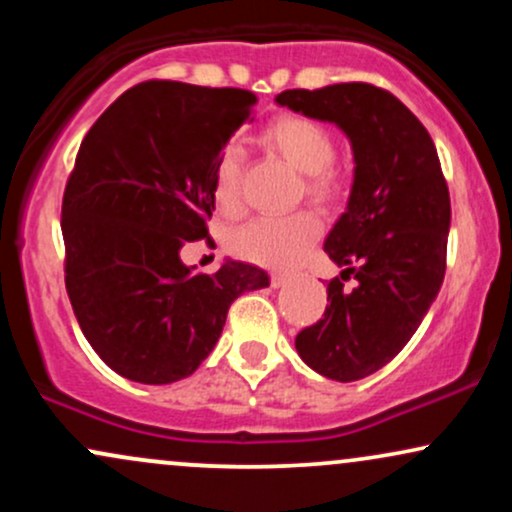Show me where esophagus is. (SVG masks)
Returning a JSON list of instances; mask_svg holds the SVG:
<instances>
[{
    "label": "esophagus",
    "instance_id": "obj_1",
    "mask_svg": "<svg viewBox=\"0 0 512 512\" xmlns=\"http://www.w3.org/2000/svg\"><path fill=\"white\" fill-rule=\"evenodd\" d=\"M286 281H289V274H284V272H272V286H274V289H279V286H284Z\"/></svg>",
    "mask_w": 512,
    "mask_h": 512
}]
</instances>
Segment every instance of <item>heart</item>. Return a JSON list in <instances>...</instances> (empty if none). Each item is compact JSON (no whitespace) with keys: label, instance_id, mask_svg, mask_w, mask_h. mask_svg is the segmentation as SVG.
I'll return each instance as SVG.
<instances>
[{"label":"heart","instance_id":"obj_1","mask_svg":"<svg viewBox=\"0 0 512 512\" xmlns=\"http://www.w3.org/2000/svg\"><path fill=\"white\" fill-rule=\"evenodd\" d=\"M264 139L298 173L310 175L308 187L315 197H332L339 190V175L332 168L334 137L320 122L303 115H284L264 132ZM214 202L223 214L240 209V151L228 146L214 168ZM320 233V219L310 211L284 216V219H252L228 238L233 255L260 267H289Z\"/></svg>","mask_w":512,"mask_h":512}]
</instances>
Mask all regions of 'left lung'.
<instances>
[{"label": "left lung", "mask_w": 512, "mask_h": 512, "mask_svg": "<svg viewBox=\"0 0 512 512\" xmlns=\"http://www.w3.org/2000/svg\"><path fill=\"white\" fill-rule=\"evenodd\" d=\"M274 101L337 125L354 151L349 202L325 238L343 279L327 284L325 315L296 337L298 356L315 373L354 383L390 363L436 301L450 192L431 134L390 91L354 81L291 88ZM349 275L357 286L346 292Z\"/></svg>", "instance_id": "8db88e82"}]
</instances>
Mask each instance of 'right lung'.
I'll use <instances>...</instances> for the list:
<instances>
[{
	"label": "right lung",
	"mask_w": 512,
	"mask_h": 512,
	"mask_svg": "<svg viewBox=\"0 0 512 512\" xmlns=\"http://www.w3.org/2000/svg\"><path fill=\"white\" fill-rule=\"evenodd\" d=\"M255 101L243 88L144 81L81 142L62 199L64 284L88 344L122 378L168 385L192 375L231 303L269 286L255 264L197 274L180 260L209 236L214 168Z\"/></svg>",
	"instance_id": "1"
}]
</instances>
